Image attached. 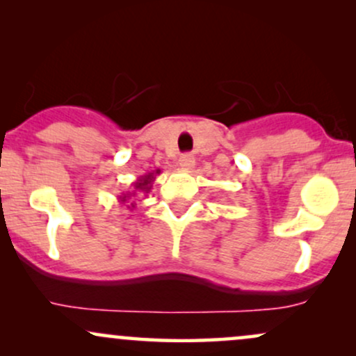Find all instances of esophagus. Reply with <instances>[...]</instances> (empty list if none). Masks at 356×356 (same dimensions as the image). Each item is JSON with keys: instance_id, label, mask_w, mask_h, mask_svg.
<instances>
[{"instance_id": "obj_1", "label": "esophagus", "mask_w": 356, "mask_h": 356, "mask_svg": "<svg viewBox=\"0 0 356 356\" xmlns=\"http://www.w3.org/2000/svg\"><path fill=\"white\" fill-rule=\"evenodd\" d=\"M194 155L191 154H184L181 155V159H179V165H181V169L184 170H191L192 167H194Z\"/></svg>"}]
</instances>
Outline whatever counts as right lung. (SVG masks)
<instances>
[{
  "label": "right lung",
  "instance_id": "right-lung-1",
  "mask_svg": "<svg viewBox=\"0 0 356 356\" xmlns=\"http://www.w3.org/2000/svg\"><path fill=\"white\" fill-rule=\"evenodd\" d=\"M159 174H161V169L152 170V172H147L144 175H140V177H138L137 181L132 184V189L127 191V192H122V194L118 195V197H117L118 202H122V204H129L130 202V206H127V207L132 211L134 207H136V202H132L134 199H136L137 195H140V194H144V195L149 194L150 189H152V184L155 181V177H157Z\"/></svg>",
  "mask_w": 356,
  "mask_h": 356
}]
</instances>
